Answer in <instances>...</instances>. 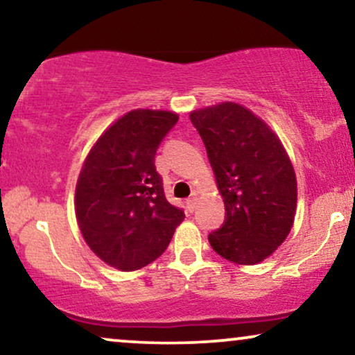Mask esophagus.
<instances>
[{
    "instance_id": "obj_1",
    "label": "esophagus",
    "mask_w": 355,
    "mask_h": 355,
    "mask_svg": "<svg viewBox=\"0 0 355 355\" xmlns=\"http://www.w3.org/2000/svg\"><path fill=\"white\" fill-rule=\"evenodd\" d=\"M186 207H187V210L189 211H193V210H196V207H197V197L196 196H193V197H191V198H187V200H186Z\"/></svg>"
}]
</instances>
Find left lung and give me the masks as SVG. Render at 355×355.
Returning a JSON list of instances; mask_svg holds the SVG:
<instances>
[{"label": "left lung", "instance_id": "left-lung-1", "mask_svg": "<svg viewBox=\"0 0 355 355\" xmlns=\"http://www.w3.org/2000/svg\"><path fill=\"white\" fill-rule=\"evenodd\" d=\"M205 144L226 221L208 236L218 255L257 265L289 236L297 207L294 166L273 129L234 101L191 111Z\"/></svg>", "mask_w": 355, "mask_h": 355}]
</instances>
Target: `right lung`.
<instances>
[{
    "mask_svg": "<svg viewBox=\"0 0 355 355\" xmlns=\"http://www.w3.org/2000/svg\"><path fill=\"white\" fill-rule=\"evenodd\" d=\"M179 116L132 110L90 148L76 184V218L90 250L106 265L134 271L166 250L184 211L164 197L155 153Z\"/></svg>",
    "mask_w": 355,
    "mask_h": 355,
    "instance_id": "right-lung-1",
    "label": "right lung"
}]
</instances>
